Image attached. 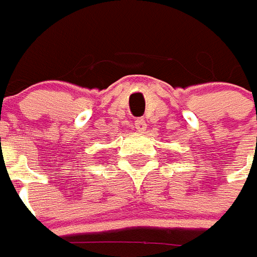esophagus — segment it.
I'll return each mask as SVG.
<instances>
[{"label":"esophagus","mask_w":257,"mask_h":257,"mask_svg":"<svg viewBox=\"0 0 257 257\" xmlns=\"http://www.w3.org/2000/svg\"><path fill=\"white\" fill-rule=\"evenodd\" d=\"M135 128H136L138 132H145L146 128H147V123H146L145 119L139 118V119H136V121H135Z\"/></svg>","instance_id":"1"}]
</instances>
